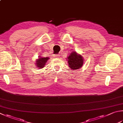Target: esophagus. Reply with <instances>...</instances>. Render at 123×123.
Returning <instances> with one entry per match:
<instances>
[{
  "instance_id": "obj_1",
  "label": "esophagus",
  "mask_w": 123,
  "mask_h": 123,
  "mask_svg": "<svg viewBox=\"0 0 123 123\" xmlns=\"http://www.w3.org/2000/svg\"><path fill=\"white\" fill-rule=\"evenodd\" d=\"M54 57L55 58H58L59 57V55L58 54L55 55H54Z\"/></svg>"
}]
</instances>
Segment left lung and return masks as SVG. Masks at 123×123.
Returning a JSON list of instances; mask_svg holds the SVG:
<instances>
[{"label": "left lung", "mask_w": 123, "mask_h": 123, "mask_svg": "<svg viewBox=\"0 0 123 123\" xmlns=\"http://www.w3.org/2000/svg\"><path fill=\"white\" fill-rule=\"evenodd\" d=\"M66 61H68L69 68L74 70L80 68L84 62V59L82 55L76 51H72L70 54L68 53Z\"/></svg>", "instance_id": "8db88e82"}]
</instances>
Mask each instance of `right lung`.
Instances as JSON below:
<instances>
[{
	"label": "right lung",
	"mask_w": 123,
	"mask_h": 123,
	"mask_svg": "<svg viewBox=\"0 0 123 123\" xmlns=\"http://www.w3.org/2000/svg\"><path fill=\"white\" fill-rule=\"evenodd\" d=\"M49 57H43L41 56H38V58L36 59L35 62V65L38 68L41 69L45 66V65L47 64L48 59H49Z\"/></svg>",
	"instance_id": "add662e5"
}]
</instances>
